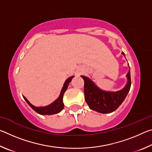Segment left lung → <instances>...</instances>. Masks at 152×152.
I'll list each match as a JSON object with an SVG mask.
<instances>
[{"label": "left lung", "instance_id": "1", "mask_svg": "<svg viewBox=\"0 0 152 152\" xmlns=\"http://www.w3.org/2000/svg\"><path fill=\"white\" fill-rule=\"evenodd\" d=\"M125 56V53L122 52ZM84 81V91L85 101L90 109L101 113L115 111L127 96L131 88L130 70L127 74V83L123 89L117 92L105 91L99 88L88 77L81 76Z\"/></svg>", "mask_w": 152, "mask_h": 152}]
</instances>
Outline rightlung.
<instances>
[{
	"label": "right lung",
	"instance_id": "obj_1",
	"mask_svg": "<svg viewBox=\"0 0 152 152\" xmlns=\"http://www.w3.org/2000/svg\"><path fill=\"white\" fill-rule=\"evenodd\" d=\"M74 78V76H71L70 78H68L66 80L65 83L64 84V86L62 89H61L60 96L58 97L57 100L52 102V103L48 105V106L45 107H37L33 106L32 104H31L29 102V101L23 96L24 99L26 101V102L28 103V104L32 108V109L35 110V112L39 113L40 115H53L56 114V113H60L61 110L64 109V103H63V96L65 91H66L67 88H68V84L71 82L72 79Z\"/></svg>",
	"mask_w": 152,
	"mask_h": 152
}]
</instances>
